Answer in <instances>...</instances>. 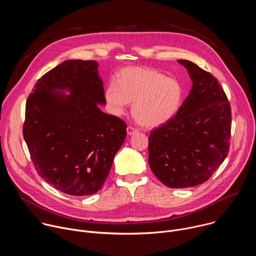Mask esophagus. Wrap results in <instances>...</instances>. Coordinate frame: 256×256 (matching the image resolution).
I'll use <instances>...</instances> for the list:
<instances>
[{
	"mask_svg": "<svg viewBox=\"0 0 256 256\" xmlns=\"http://www.w3.org/2000/svg\"><path fill=\"white\" fill-rule=\"evenodd\" d=\"M138 132V130L136 128H132V126H128V128H126V132H128V136H132V134H136V132Z\"/></svg>",
	"mask_w": 256,
	"mask_h": 256,
	"instance_id": "obj_1",
	"label": "esophagus"
}]
</instances>
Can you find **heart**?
<instances>
[{
  "instance_id": "heart-1",
  "label": "heart",
  "mask_w": 256,
  "mask_h": 256,
  "mask_svg": "<svg viewBox=\"0 0 256 256\" xmlns=\"http://www.w3.org/2000/svg\"><path fill=\"white\" fill-rule=\"evenodd\" d=\"M104 98L108 110L114 116H122L134 102V120L144 128H154L176 116L184 100V88L176 79L157 70L130 66L118 72V82L108 83Z\"/></svg>"
}]
</instances>
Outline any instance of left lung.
Masks as SVG:
<instances>
[{
    "mask_svg": "<svg viewBox=\"0 0 256 256\" xmlns=\"http://www.w3.org/2000/svg\"><path fill=\"white\" fill-rule=\"evenodd\" d=\"M192 87L176 116L149 136V165L166 186L184 188L206 181L228 155L231 107L218 80L198 64L178 60Z\"/></svg>",
    "mask_w": 256,
    "mask_h": 256,
    "instance_id": "8db88e82",
    "label": "left lung"
}]
</instances>
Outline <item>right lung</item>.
Instances as JSON below:
<instances>
[{"instance_id":"1","label":"right lung","mask_w":256,"mask_h":256,"mask_svg":"<svg viewBox=\"0 0 256 256\" xmlns=\"http://www.w3.org/2000/svg\"><path fill=\"white\" fill-rule=\"evenodd\" d=\"M95 60H68L44 74L26 102L23 136L38 173L76 196L101 190L126 136V124L106 114ZM68 92L70 94H66Z\"/></svg>"}]
</instances>
